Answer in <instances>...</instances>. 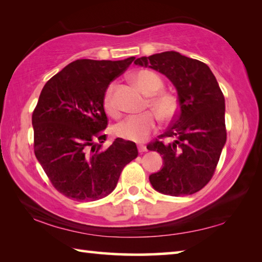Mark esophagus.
Segmentation results:
<instances>
[{
	"mask_svg": "<svg viewBox=\"0 0 262 262\" xmlns=\"http://www.w3.org/2000/svg\"><path fill=\"white\" fill-rule=\"evenodd\" d=\"M137 147H138V152H140V153H143V152L147 151V148H146L145 145H144V144H138Z\"/></svg>",
	"mask_w": 262,
	"mask_h": 262,
	"instance_id": "obj_1",
	"label": "esophagus"
}]
</instances>
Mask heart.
I'll list each match as a JSON object with an SVG mask.
<instances>
[{
	"mask_svg": "<svg viewBox=\"0 0 262 262\" xmlns=\"http://www.w3.org/2000/svg\"><path fill=\"white\" fill-rule=\"evenodd\" d=\"M130 77L137 88L144 94L148 96L145 107L151 108L154 113L147 111L142 115L127 117L125 120L115 126L114 133L117 137L122 138V140L142 142L146 140L151 133L157 130L158 117L164 122L176 118L178 111H179V103L173 94L161 91L164 85L163 81L153 72L146 70L138 71L132 74ZM115 90L116 86L113 83L107 88L102 99L103 109L105 114L110 117L119 116V108L115 99Z\"/></svg>",
	"mask_w": 262,
	"mask_h": 262,
	"instance_id": "b5f03b06",
	"label": "heart"
}]
</instances>
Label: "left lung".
I'll return each instance as SVG.
<instances>
[{"instance_id": "1", "label": "left lung", "mask_w": 262, "mask_h": 262, "mask_svg": "<svg viewBox=\"0 0 262 262\" xmlns=\"http://www.w3.org/2000/svg\"><path fill=\"white\" fill-rule=\"evenodd\" d=\"M134 63L168 77L179 102L170 127L147 145L149 151L162 155L164 162L162 169L149 176V182L155 190L170 196L197 192L214 176L226 142L225 100L216 77L205 63L177 52L144 56Z\"/></svg>"}]
</instances>
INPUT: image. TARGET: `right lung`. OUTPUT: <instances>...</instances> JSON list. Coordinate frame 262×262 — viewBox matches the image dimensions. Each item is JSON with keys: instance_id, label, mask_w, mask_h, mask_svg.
<instances>
[{"instance_id": "right-lung-1", "label": "right lung", "mask_w": 262, "mask_h": 262, "mask_svg": "<svg viewBox=\"0 0 262 262\" xmlns=\"http://www.w3.org/2000/svg\"><path fill=\"white\" fill-rule=\"evenodd\" d=\"M134 59H77L42 88L32 113L33 148L54 188L68 198L93 202L108 196L125 165L137 158L136 144L122 138L102 147L104 92Z\"/></svg>"}]
</instances>
